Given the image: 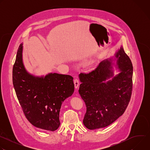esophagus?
<instances>
[{
  "instance_id": "1",
  "label": "esophagus",
  "mask_w": 150,
  "mask_h": 150,
  "mask_svg": "<svg viewBox=\"0 0 150 150\" xmlns=\"http://www.w3.org/2000/svg\"><path fill=\"white\" fill-rule=\"evenodd\" d=\"M74 85H75V88H77L79 86V80L78 79H75L74 81Z\"/></svg>"
}]
</instances>
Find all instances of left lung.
<instances>
[{"label": "left lung", "mask_w": 150, "mask_h": 150, "mask_svg": "<svg viewBox=\"0 0 150 150\" xmlns=\"http://www.w3.org/2000/svg\"><path fill=\"white\" fill-rule=\"evenodd\" d=\"M115 57L120 72L112 79H109L113 76V59L103 60L94 70L80 75L82 83L78 91L87 108L83 123L89 129L113 123L124 113L130 101L133 87L132 62L123 47Z\"/></svg>", "instance_id": "left-lung-1"}]
</instances>
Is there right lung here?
I'll return each mask as SVG.
<instances>
[{"label":"right lung","mask_w":150,"mask_h":150,"mask_svg":"<svg viewBox=\"0 0 150 150\" xmlns=\"http://www.w3.org/2000/svg\"><path fill=\"white\" fill-rule=\"evenodd\" d=\"M23 45L19 46L12 70L13 87L27 120L40 129L54 131L59 127L62 102L74 91L73 77L50 73L44 77L28 74L23 65Z\"/></svg>","instance_id":"right-lung-1"}]
</instances>
